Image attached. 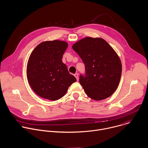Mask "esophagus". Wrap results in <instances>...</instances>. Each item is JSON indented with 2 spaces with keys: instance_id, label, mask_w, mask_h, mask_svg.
Listing matches in <instances>:
<instances>
[{
  "instance_id": "1",
  "label": "esophagus",
  "mask_w": 148,
  "mask_h": 148,
  "mask_svg": "<svg viewBox=\"0 0 148 148\" xmlns=\"http://www.w3.org/2000/svg\"><path fill=\"white\" fill-rule=\"evenodd\" d=\"M74 76H75V77L77 78V80L78 81V79H79V78H78V74L75 73V74H74Z\"/></svg>"
}]
</instances>
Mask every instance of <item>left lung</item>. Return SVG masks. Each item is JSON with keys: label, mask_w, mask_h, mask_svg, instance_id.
<instances>
[{"label": "left lung", "mask_w": 148, "mask_h": 148, "mask_svg": "<svg viewBox=\"0 0 148 148\" xmlns=\"http://www.w3.org/2000/svg\"><path fill=\"white\" fill-rule=\"evenodd\" d=\"M72 47L85 64L86 75H80L79 82L87 96L97 101L113 95L122 72L121 60L113 48L101 38L88 36Z\"/></svg>", "instance_id": "1"}]
</instances>
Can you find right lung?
Here are the masks:
<instances>
[{
  "instance_id": "1",
  "label": "right lung",
  "mask_w": 148,
  "mask_h": 148,
  "mask_svg": "<svg viewBox=\"0 0 148 148\" xmlns=\"http://www.w3.org/2000/svg\"><path fill=\"white\" fill-rule=\"evenodd\" d=\"M67 47L68 43L63 40L44 41L29 56L27 66L28 83L35 93L44 99L53 101L60 99L77 81L62 62Z\"/></svg>"
}]
</instances>
